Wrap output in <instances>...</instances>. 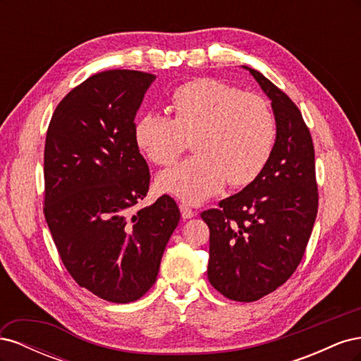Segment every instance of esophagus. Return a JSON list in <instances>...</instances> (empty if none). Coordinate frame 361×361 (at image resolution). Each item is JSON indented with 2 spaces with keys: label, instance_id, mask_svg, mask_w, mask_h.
<instances>
[{
  "label": "esophagus",
  "instance_id": "34e87169",
  "mask_svg": "<svg viewBox=\"0 0 361 361\" xmlns=\"http://www.w3.org/2000/svg\"><path fill=\"white\" fill-rule=\"evenodd\" d=\"M179 209H180V214H182L183 220H188V218H192V216L195 215V212L191 209V207H190L188 204L180 203V204H179Z\"/></svg>",
  "mask_w": 361,
  "mask_h": 361
}]
</instances>
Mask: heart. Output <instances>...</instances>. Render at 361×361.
Masks as SVG:
<instances>
[{
  "instance_id": "1",
  "label": "heart",
  "mask_w": 361,
  "mask_h": 361,
  "mask_svg": "<svg viewBox=\"0 0 361 361\" xmlns=\"http://www.w3.org/2000/svg\"><path fill=\"white\" fill-rule=\"evenodd\" d=\"M173 118L155 113L134 123L137 147L157 166H173L192 140L194 158L161 173L158 190L199 204L224 185L239 188L253 182L276 146L277 123L264 97L233 85L203 78L173 93Z\"/></svg>"
}]
</instances>
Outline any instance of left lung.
<instances>
[{"label": "left lung", "mask_w": 361, "mask_h": 361, "mask_svg": "<svg viewBox=\"0 0 361 361\" xmlns=\"http://www.w3.org/2000/svg\"><path fill=\"white\" fill-rule=\"evenodd\" d=\"M271 99L276 146L259 176L202 212L209 227L207 279L226 298L256 301L281 286L300 265L318 214L310 130L290 97L244 66Z\"/></svg>", "instance_id": "left-lung-1"}]
</instances>
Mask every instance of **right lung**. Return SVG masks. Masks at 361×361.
<instances>
[{
	"instance_id": "1",
	"label": "right lung",
	"mask_w": 361,
	"mask_h": 361,
	"mask_svg": "<svg viewBox=\"0 0 361 361\" xmlns=\"http://www.w3.org/2000/svg\"><path fill=\"white\" fill-rule=\"evenodd\" d=\"M155 78L126 69L92 75L63 97L47 133L43 214L61 262L81 288L117 304L154 286L180 220L167 194L134 212L150 182L134 118Z\"/></svg>"
}]
</instances>
